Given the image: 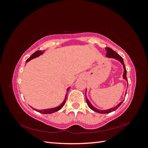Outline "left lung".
Masks as SVG:
<instances>
[{"mask_svg": "<svg viewBox=\"0 0 148 148\" xmlns=\"http://www.w3.org/2000/svg\"><path fill=\"white\" fill-rule=\"evenodd\" d=\"M106 49L107 51V53H106V57H110V58H114V59H115L118 60L119 62H120L121 63H122V64L123 65V68H124V72H123V79H125V80H127V82H128V79L127 78V70H126V68H125V64H124V62H123V59L122 57H121L120 56H119L118 53L115 52L114 50H112L111 48L110 47H106ZM125 94H127V91H126V92H125ZM86 95V94H85ZM86 103L88 106L89 107V108H90L91 110H92L93 111L96 112H97V113H100V114H108V113H110V112H113L114 110H115L116 109H117L119 106L122 104V103L123 102L122 101L121 102H120L119 104L116 106L115 107H113V108L112 109H110L109 110H99V109H96L95 107H93L91 104L90 103V102L89 101V100L87 99L86 97Z\"/></svg>", "mask_w": 148, "mask_h": 148, "instance_id": "1", "label": "left lung"}]
</instances>
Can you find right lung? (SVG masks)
Here are the masks:
<instances>
[{"label": "right lung", "mask_w": 148, "mask_h": 148, "mask_svg": "<svg viewBox=\"0 0 148 148\" xmlns=\"http://www.w3.org/2000/svg\"><path fill=\"white\" fill-rule=\"evenodd\" d=\"M44 51H36L34 53H33V54L31 55V56L28 58V59L27 60H26V62H29V60H31V59H34V58L39 56L40 55L42 54V53H43ZM70 89V88H69L68 89ZM67 95H68V94L66 93V95L65 97V99H64V101H63V102H62L60 106H59L58 107H55V108L48 109H44V110H36V109H34V110H36V111L38 112L43 114H50L54 113V112H57V111H58V110H59L60 109H62V107L65 105Z\"/></svg>", "instance_id": "obj_1"}]
</instances>
